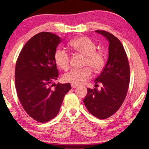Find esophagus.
Returning <instances> with one entry per match:
<instances>
[{
  "instance_id": "esophagus-1",
  "label": "esophagus",
  "mask_w": 149,
  "mask_h": 149,
  "mask_svg": "<svg viewBox=\"0 0 149 149\" xmlns=\"http://www.w3.org/2000/svg\"><path fill=\"white\" fill-rule=\"evenodd\" d=\"M71 86H72V88H77V87H78L79 85H77V84H72Z\"/></svg>"
}]
</instances>
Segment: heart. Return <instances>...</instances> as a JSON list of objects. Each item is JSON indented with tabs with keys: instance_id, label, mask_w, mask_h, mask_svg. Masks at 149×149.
Instances as JSON below:
<instances>
[{
	"instance_id": "heart-1",
	"label": "heart",
	"mask_w": 149,
	"mask_h": 149,
	"mask_svg": "<svg viewBox=\"0 0 149 149\" xmlns=\"http://www.w3.org/2000/svg\"><path fill=\"white\" fill-rule=\"evenodd\" d=\"M70 46L74 50L86 56L84 65L88 66L95 72H100L104 68L106 62L105 55L103 52L97 51V46L92 40L86 37H79L72 40ZM57 65L66 70L70 66V56L65 49H57L54 55ZM91 68H85L82 70L72 69L63 75L65 82L74 84H83L92 77Z\"/></svg>"
}]
</instances>
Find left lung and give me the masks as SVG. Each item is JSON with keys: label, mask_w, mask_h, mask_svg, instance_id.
Instances as JSON below:
<instances>
[{"label": "left lung", "mask_w": 149, "mask_h": 149, "mask_svg": "<svg viewBox=\"0 0 149 149\" xmlns=\"http://www.w3.org/2000/svg\"><path fill=\"white\" fill-rule=\"evenodd\" d=\"M95 31L109 41V57L103 71L95 79V84H103L101 90L87 89L83 102L91 114L103 119L112 116L123 104L130 83V67L120 40L109 32Z\"/></svg>", "instance_id": "obj_1"}]
</instances>
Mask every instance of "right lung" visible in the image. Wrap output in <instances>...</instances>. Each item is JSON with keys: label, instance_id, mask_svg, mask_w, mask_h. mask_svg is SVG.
Instances as JSON below:
<instances>
[{"label": "right lung", "instance_id": "add662e5", "mask_svg": "<svg viewBox=\"0 0 149 149\" xmlns=\"http://www.w3.org/2000/svg\"><path fill=\"white\" fill-rule=\"evenodd\" d=\"M61 37L50 32H40L28 40L17 59L15 83L19 100L26 113L40 123L54 118L59 112L70 83L50 84L59 72L54 55Z\"/></svg>", "mask_w": 149, "mask_h": 149}]
</instances>
